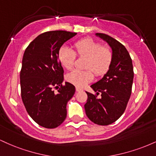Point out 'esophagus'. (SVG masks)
Segmentation results:
<instances>
[{
  "instance_id": "esophagus-1",
  "label": "esophagus",
  "mask_w": 156,
  "mask_h": 156,
  "mask_svg": "<svg viewBox=\"0 0 156 156\" xmlns=\"http://www.w3.org/2000/svg\"><path fill=\"white\" fill-rule=\"evenodd\" d=\"M76 89L77 92H79V91H83V89L80 88V87H76Z\"/></svg>"
}]
</instances>
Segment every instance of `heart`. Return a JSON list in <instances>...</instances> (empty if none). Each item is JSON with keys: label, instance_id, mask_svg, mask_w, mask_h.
<instances>
[{"label": "heart", "instance_id": "1", "mask_svg": "<svg viewBox=\"0 0 156 156\" xmlns=\"http://www.w3.org/2000/svg\"><path fill=\"white\" fill-rule=\"evenodd\" d=\"M76 53L80 57L87 58L85 71L76 69L68 73L66 80L78 87H83L96 76H102L108 70L112 64L113 53L111 48L102 47L98 42L92 39H84L75 44ZM76 55L73 50L67 47L61 48L58 52V59L61 64L67 69H72L74 66Z\"/></svg>", "mask_w": 156, "mask_h": 156}]
</instances>
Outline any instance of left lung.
I'll return each instance as SVG.
<instances>
[{
	"label": "left lung",
	"instance_id": "8db88e82",
	"mask_svg": "<svg viewBox=\"0 0 156 156\" xmlns=\"http://www.w3.org/2000/svg\"><path fill=\"white\" fill-rule=\"evenodd\" d=\"M96 37L104 40L112 48L113 58L107 73L101 79L90 86L97 95L86 92L88 96L84 105L86 114L91 121L100 125H108L122 115L131 94L133 68L129 53L123 44L104 34Z\"/></svg>",
	"mask_w": 156,
	"mask_h": 156
}]
</instances>
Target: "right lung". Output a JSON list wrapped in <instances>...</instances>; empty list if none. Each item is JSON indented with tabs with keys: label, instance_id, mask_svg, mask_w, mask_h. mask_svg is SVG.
Returning a JSON list of instances; mask_svg holds the SVG:
<instances>
[{
	"label": "right lung",
	"instance_id": "obj_1",
	"mask_svg": "<svg viewBox=\"0 0 156 156\" xmlns=\"http://www.w3.org/2000/svg\"><path fill=\"white\" fill-rule=\"evenodd\" d=\"M76 34L65 31L45 32L34 39L23 54L20 75L22 101L32 119L44 128H55L63 122L67 102L76 92L69 82L62 86L64 69L58 52ZM53 87L60 88L58 93L54 92Z\"/></svg>",
	"mask_w": 156,
	"mask_h": 156
}]
</instances>
